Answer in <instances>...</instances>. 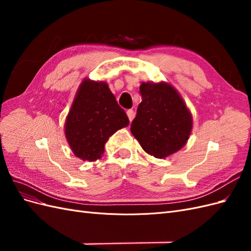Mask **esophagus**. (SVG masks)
Here are the masks:
<instances>
[{
    "label": "esophagus",
    "mask_w": 251,
    "mask_h": 251,
    "mask_svg": "<svg viewBox=\"0 0 251 251\" xmlns=\"http://www.w3.org/2000/svg\"><path fill=\"white\" fill-rule=\"evenodd\" d=\"M126 115L128 117V119H130V121H132L135 117V112L133 110H127L126 111Z\"/></svg>",
    "instance_id": "1"
}]
</instances>
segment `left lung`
<instances>
[{"instance_id":"left-lung-1","label":"left lung","mask_w":251,"mask_h":251,"mask_svg":"<svg viewBox=\"0 0 251 251\" xmlns=\"http://www.w3.org/2000/svg\"><path fill=\"white\" fill-rule=\"evenodd\" d=\"M141 102L131 132L151 156L165 158L185 146L193 117L184 100L168 82H142Z\"/></svg>"}]
</instances>
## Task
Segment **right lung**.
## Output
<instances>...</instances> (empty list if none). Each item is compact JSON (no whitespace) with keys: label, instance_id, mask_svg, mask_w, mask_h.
<instances>
[{"label":"right lung","instance_id":"obj_1","mask_svg":"<svg viewBox=\"0 0 251 251\" xmlns=\"http://www.w3.org/2000/svg\"><path fill=\"white\" fill-rule=\"evenodd\" d=\"M128 124L108 83L85 78L66 118L65 135L74 155L92 162L101 158L110 136Z\"/></svg>","mask_w":251,"mask_h":251}]
</instances>
